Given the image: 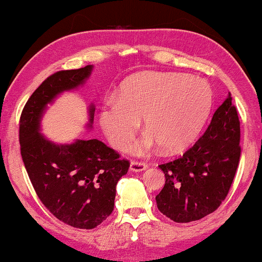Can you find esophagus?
<instances>
[{
  "label": "esophagus",
  "mask_w": 262,
  "mask_h": 262,
  "mask_svg": "<svg viewBox=\"0 0 262 262\" xmlns=\"http://www.w3.org/2000/svg\"><path fill=\"white\" fill-rule=\"evenodd\" d=\"M147 168H148V165L144 164V162L131 161V164H130V169L132 172H142Z\"/></svg>",
  "instance_id": "esophagus-1"
}]
</instances>
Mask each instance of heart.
<instances>
[{"label": "heart", "mask_w": 262, "mask_h": 262, "mask_svg": "<svg viewBox=\"0 0 262 262\" xmlns=\"http://www.w3.org/2000/svg\"><path fill=\"white\" fill-rule=\"evenodd\" d=\"M212 88L199 77L179 73H147L127 81L118 98H110L100 111V125L111 144L128 148L141 127L148 134L132 148L144 155L162 145L179 151L191 143L208 117Z\"/></svg>", "instance_id": "heart-1"}]
</instances>
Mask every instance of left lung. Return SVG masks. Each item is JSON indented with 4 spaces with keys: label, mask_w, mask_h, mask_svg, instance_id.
Returning <instances> with one entry per match:
<instances>
[{
    "label": "left lung",
    "mask_w": 262,
    "mask_h": 262,
    "mask_svg": "<svg viewBox=\"0 0 262 262\" xmlns=\"http://www.w3.org/2000/svg\"><path fill=\"white\" fill-rule=\"evenodd\" d=\"M239 138L238 114L229 93L196 143L179 159L159 166L166 178L155 198L159 210L176 223L195 222L213 213L235 178Z\"/></svg>",
    "instance_id": "8db88e82"
}]
</instances>
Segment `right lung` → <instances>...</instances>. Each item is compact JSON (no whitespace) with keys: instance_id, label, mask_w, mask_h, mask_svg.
<instances>
[{"instance_id":"obj_1","label":"right lung","mask_w":262,"mask_h":262,"mask_svg":"<svg viewBox=\"0 0 262 262\" xmlns=\"http://www.w3.org/2000/svg\"><path fill=\"white\" fill-rule=\"evenodd\" d=\"M93 64L60 71L47 78L24 107L19 141L21 158L33 189L44 206L61 222L77 229H94L111 215L115 186L130 167L127 160L98 139L54 143L40 134L48 104L64 91L85 84ZM95 106H89L88 128H93Z\"/></svg>"}]
</instances>
